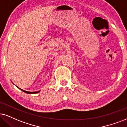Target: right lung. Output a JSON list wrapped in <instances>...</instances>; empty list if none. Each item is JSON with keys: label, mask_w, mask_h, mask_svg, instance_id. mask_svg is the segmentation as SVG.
Instances as JSON below:
<instances>
[{"label": "right lung", "mask_w": 127, "mask_h": 127, "mask_svg": "<svg viewBox=\"0 0 127 127\" xmlns=\"http://www.w3.org/2000/svg\"><path fill=\"white\" fill-rule=\"evenodd\" d=\"M21 90L23 91V92H25V93H27V94H36V93H37L38 92H40V91H36V92H30V91H25V90H23L22 89H20Z\"/></svg>", "instance_id": "right-lung-1"}]
</instances>
